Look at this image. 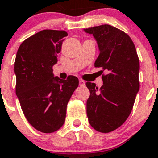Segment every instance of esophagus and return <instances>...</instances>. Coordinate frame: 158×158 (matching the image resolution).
I'll return each instance as SVG.
<instances>
[{"label": "esophagus", "instance_id": "esophagus-1", "mask_svg": "<svg viewBox=\"0 0 158 158\" xmlns=\"http://www.w3.org/2000/svg\"><path fill=\"white\" fill-rule=\"evenodd\" d=\"M79 85H80L81 86H84L85 85V82L83 80H79Z\"/></svg>", "mask_w": 158, "mask_h": 158}]
</instances>
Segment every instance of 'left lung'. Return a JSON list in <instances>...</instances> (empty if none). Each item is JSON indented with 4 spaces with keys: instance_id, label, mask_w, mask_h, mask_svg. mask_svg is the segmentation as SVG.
Listing matches in <instances>:
<instances>
[{
    "instance_id": "obj_1",
    "label": "left lung",
    "mask_w": 158,
    "mask_h": 158,
    "mask_svg": "<svg viewBox=\"0 0 158 158\" xmlns=\"http://www.w3.org/2000/svg\"><path fill=\"white\" fill-rule=\"evenodd\" d=\"M84 31L93 35L98 46L94 66L108 72L102 77L100 89L92 82L85 84L90 92L87 116L96 131L107 133L120 127L132 110L140 89V62L133 42L121 30L105 24Z\"/></svg>"
}]
</instances>
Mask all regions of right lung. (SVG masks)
<instances>
[{
	"label": "right lung",
	"mask_w": 158,
	"mask_h": 158,
	"mask_svg": "<svg viewBox=\"0 0 158 158\" xmlns=\"http://www.w3.org/2000/svg\"><path fill=\"white\" fill-rule=\"evenodd\" d=\"M67 35L64 31L44 30L23 41L17 52L16 94L28 122L44 133L63 126L67 104L79 85L77 77L61 80L53 74Z\"/></svg>",
	"instance_id": "add662e5"
}]
</instances>
